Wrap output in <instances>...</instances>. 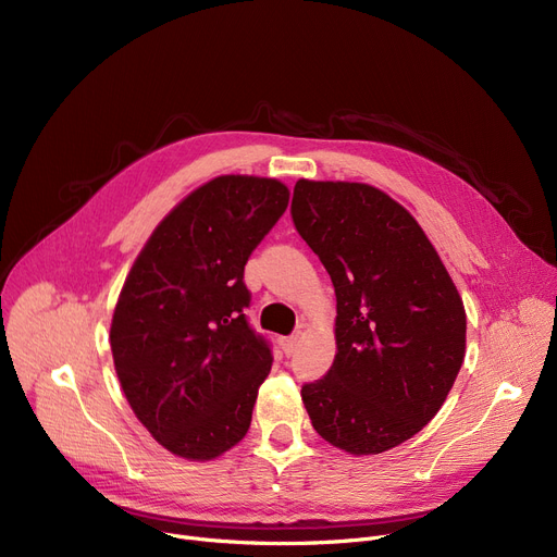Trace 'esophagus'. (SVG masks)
Listing matches in <instances>:
<instances>
[{
    "instance_id": "obj_1",
    "label": "esophagus",
    "mask_w": 557,
    "mask_h": 557,
    "mask_svg": "<svg viewBox=\"0 0 557 557\" xmlns=\"http://www.w3.org/2000/svg\"><path fill=\"white\" fill-rule=\"evenodd\" d=\"M280 345H282V352L286 357H290V355L296 352V347H298V336H284V338H280Z\"/></svg>"
}]
</instances>
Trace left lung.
<instances>
[{"label": "left lung", "instance_id": "obj_1", "mask_svg": "<svg viewBox=\"0 0 557 557\" xmlns=\"http://www.w3.org/2000/svg\"><path fill=\"white\" fill-rule=\"evenodd\" d=\"M290 219L336 290V357L302 386L318 435L382 454L441 411L465 357L458 290L418 221L361 183L298 181Z\"/></svg>", "mask_w": 557, "mask_h": 557}]
</instances>
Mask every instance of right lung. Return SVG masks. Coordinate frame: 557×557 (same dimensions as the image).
<instances>
[{"instance_id":"right-lung-1","label":"right lung","mask_w":557,"mask_h":557,"mask_svg":"<svg viewBox=\"0 0 557 557\" xmlns=\"http://www.w3.org/2000/svg\"><path fill=\"white\" fill-rule=\"evenodd\" d=\"M286 205L273 178L221 175L156 227L126 277L114 370L137 420L175 456L212 460L250 429L273 352L244 313V269Z\"/></svg>"}]
</instances>
